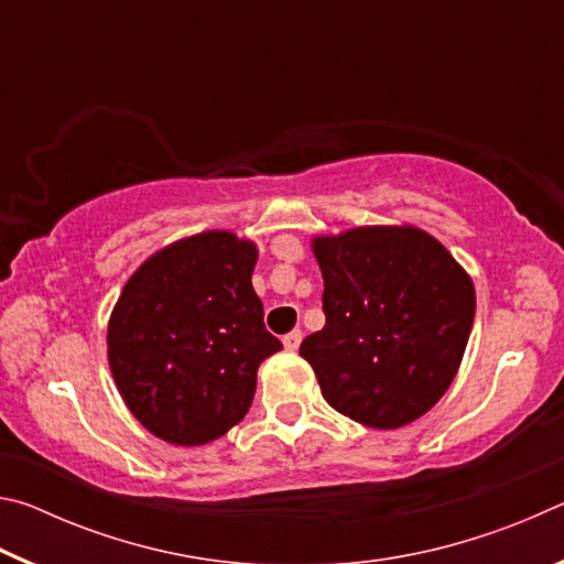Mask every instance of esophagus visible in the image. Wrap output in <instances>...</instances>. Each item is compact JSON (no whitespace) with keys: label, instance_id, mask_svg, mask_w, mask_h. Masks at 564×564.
<instances>
[{"label":"esophagus","instance_id":"1","mask_svg":"<svg viewBox=\"0 0 564 564\" xmlns=\"http://www.w3.org/2000/svg\"><path fill=\"white\" fill-rule=\"evenodd\" d=\"M301 338H303V333L301 330H291L289 336H283V346H285V350H295L301 346Z\"/></svg>","mask_w":564,"mask_h":564}]
</instances>
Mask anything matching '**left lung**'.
Segmentation results:
<instances>
[{
	"label": "left lung",
	"instance_id": "8db88e82",
	"mask_svg": "<svg viewBox=\"0 0 564 564\" xmlns=\"http://www.w3.org/2000/svg\"><path fill=\"white\" fill-rule=\"evenodd\" d=\"M326 326L301 343L321 393L356 423L393 431L451 388L475 318V289L415 226L313 238Z\"/></svg>",
	"mask_w": 564,
	"mask_h": 564
}]
</instances>
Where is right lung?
Segmentation results:
<instances>
[{
	"mask_svg": "<svg viewBox=\"0 0 564 564\" xmlns=\"http://www.w3.org/2000/svg\"><path fill=\"white\" fill-rule=\"evenodd\" d=\"M256 259L246 238L204 231L161 248L123 285L107 330L111 376L161 441L204 445L231 431L259 366L283 348L263 326Z\"/></svg>",
	"mask_w": 564,
	"mask_h": 564,
	"instance_id": "add662e5",
	"label": "right lung"
}]
</instances>
